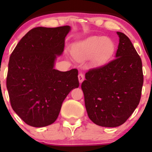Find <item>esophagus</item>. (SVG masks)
<instances>
[{
	"mask_svg": "<svg viewBox=\"0 0 152 152\" xmlns=\"http://www.w3.org/2000/svg\"><path fill=\"white\" fill-rule=\"evenodd\" d=\"M83 80H84V74L83 73H80L78 74V81H79V83H81Z\"/></svg>",
	"mask_w": 152,
	"mask_h": 152,
	"instance_id": "1",
	"label": "esophagus"
}]
</instances>
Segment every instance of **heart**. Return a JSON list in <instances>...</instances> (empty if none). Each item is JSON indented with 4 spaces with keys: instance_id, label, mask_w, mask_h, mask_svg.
<instances>
[{
    "instance_id": "heart-1",
    "label": "heart",
    "mask_w": 152,
    "mask_h": 152,
    "mask_svg": "<svg viewBox=\"0 0 152 152\" xmlns=\"http://www.w3.org/2000/svg\"><path fill=\"white\" fill-rule=\"evenodd\" d=\"M114 50V44L111 39L104 36H94L78 43L73 54L75 58L79 60L95 56L97 62H104L111 56Z\"/></svg>"
}]
</instances>
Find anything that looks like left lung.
Returning <instances> with one entry per match:
<instances>
[{"instance_id": "1", "label": "left lung", "mask_w": 152, "mask_h": 152, "mask_svg": "<svg viewBox=\"0 0 152 152\" xmlns=\"http://www.w3.org/2000/svg\"><path fill=\"white\" fill-rule=\"evenodd\" d=\"M117 34L116 58L89 69L81 83L88 117L104 127L121 126L130 117L140 102L144 83L142 59L129 38Z\"/></svg>"}]
</instances>
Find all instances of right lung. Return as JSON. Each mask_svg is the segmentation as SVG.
Instances as JSON below:
<instances>
[{
	"mask_svg": "<svg viewBox=\"0 0 152 152\" xmlns=\"http://www.w3.org/2000/svg\"><path fill=\"white\" fill-rule=\"evenodd\" d=\"M70 29L69 26L34 28L10 55L6 78L10 105L28 125L53 124L64 99L79 86L77 69L64 72L53 69Z\"/></svg>",
	"mask_w": 152,
	"mask_h": 152,
	"instance_id": "obj_1",
	"label": "right lung"
}]
</instances>
